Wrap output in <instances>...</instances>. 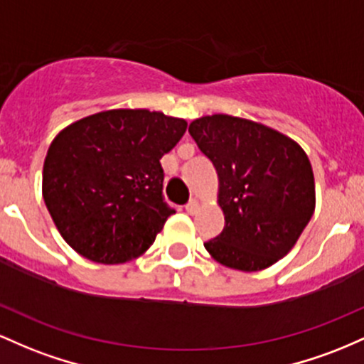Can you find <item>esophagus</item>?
Masks as SVG:
<instances>
[{
	"instance_id": "esophagus-1",
	"label": "esophagus",
	"mask_w": 364,
	"mask_h": 364,
	"mask_svg": "<svg viewBox=\"0 0 364 364\" xmlns=\"http://www.w3.org/2000/svg\"><path fill=\"white\" fill-rule=\"evenodd\" d=\"M198 210H199V203L196 201V199H191V201L186 204V211L189 215H196L198 213Z\"/></svg>"
}]
</instances>
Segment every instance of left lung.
<instances>
[{
	"label": "left lung",
	"mask_w": 364,
	"mask_h": 364,
	"mask_svg": "<svg viewBox=\"0 0 364 364\" xmlns=\"http://www.w3.org/2000/svg\"><path fill=\"white\" fill-rule=\"evenodd\" d=\"M189 134L216 168L222 234L204 242L228 268L258 272L291 251L314 211L311 163L297 142L230 115L194 120Z\"/></svg>",
	"instance_id": "obj_1"
}]
</instances>
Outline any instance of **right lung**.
Segmentation results:
<instances>
[{
    "label": "right lung",
    "instance_id": "obj_1",
    "mask_svg": "<svg viewBox=\"0 0 364 364\" xmlns=\"http://www.w3.org/2000/svg\"><path fill=\"white\" fill-rule=\"evenodd\" d=\"M187 129L148 109H109L61 130L48 149L43 196L61 237L84 258L115 264L142 255L175 210L161 156Z\"/></svg>",
    "mask_w": 364,
    "mask_h": 364
}]
</instances>
